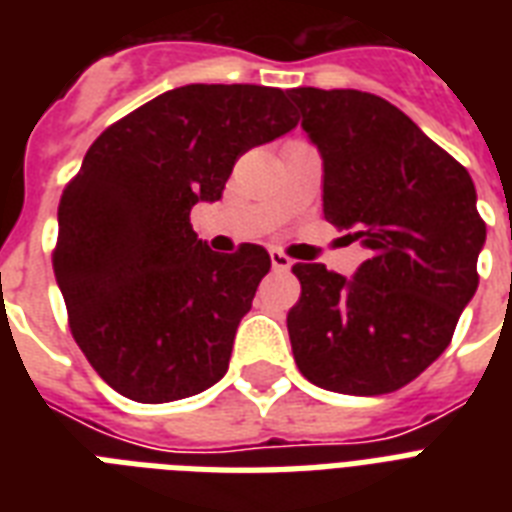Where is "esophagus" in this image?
I'll list each match as a JSON object with an SVG mask.
<instances>
[{"label": "esophagus", "mask_w": 512, "mask_h": 512, "mask_svg": "<svg viewBox=\"0 0 512 512\" xmlns=\"http://www.w3.org/2000/svg\"><path fill=\"white\" fill-rule=\"evenodd\" d=\"M271 265L273 271H289V268H292V260H289L284 252H279V249H271Z\"/></svg>", "instance_id": "esophagus-1"}]
</instances>
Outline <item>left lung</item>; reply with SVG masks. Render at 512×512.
Segmentation results:
<instances>
[{
    "mask_svg": "<svg viewBox=\"0 0 512 512\" xmlns=\"http://www.w3.org/2000/svg\"><path fill=\"white\" fill-rule=\"evenodd\" d=\"M289 98L324 162V217L366 249L353 279L321 263L292 268L303 287L287 316L297 369L335 393H393L444 353L476 295V185L385 98L316 87Z\"/></svg>",
    "mask_w": 512,
    "mask_h": 512,
    "instance_id": "obj_1",
    "label": "left lung"
}]
</instances>
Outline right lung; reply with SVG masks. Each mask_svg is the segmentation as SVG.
Returning a JSON list of instances; mask_svg holds the SVG:
<instances>
[{
	"instance_id": "right-lung-1",
	"label": "right lung",
	"mask_w": 512,
	"mask_h": 512,
	"mask_svg": "<svg viewBox=\"0 0 512 512\" xmlns=\"http://www.w3.org/2000/svg\"><path fill=\"white\" fill-rule=\"evenodd\" d=\"M287 95L185 84L111 124L58 207L52 268L76 345L122 396L167 404L212 388L271 257L207 247L191 209L217 201L244 151L295 130Z\"/></svg>"
}]
</instances>
